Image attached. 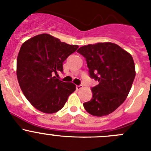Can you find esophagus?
Here are the masks:
<instances>
[{"instance_id": "1", "label": "esophagus", "mask_w": 151, "mask_h": 151, "mask_svg": "<svg viewBox=\"0 0 151 151\" xmlns=\"http://www.w3.org/2000/svg\"><path fill=\"white\" fill-rule=\"evenodd\" d=\"M82 88V85H76V90H80V89Z\"/></svg>"}]
</instances>
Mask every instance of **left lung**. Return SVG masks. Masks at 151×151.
Segmentation results:
<instances>
[{"instance_id": "left-lung-1", "label": "left lung", "mask_w": 151, "mask_h": 151, "mask_svg": "<svg viewBox=\"0 0 151 151\" xmlns=\"http://www.w3.org/2000/svg\"><path fill=\"white\" fill-rule=\"evenodd\" d=\"M89 76L98 81L91 88L92 98L83 104L85 110L96 116L113 113L126 99L135 77L132 57L116 44L106 42L81 47Z\"/></svg>"}]
</instances>
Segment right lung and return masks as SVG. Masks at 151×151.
Returning <instances> with one entry per match:
<instances>
[{"label":"right lung","mask_w":151,"mask_h":151,"mask_svg":"<svg viewBox=\"0 0 151 151\" xmlns=\"http://www.w3.org/2000/svg\"><path fill=\"white\" fill-rule=\"evenodd\" d=\"M78 47L48 34L38 35L22 44L17 57V79L26 99L37 110L45 113L59 111L75 91L74 84L63 82L54 75L63 73V63Z\"/></svg>","instance_id":"add662e5"}]
</instances>
